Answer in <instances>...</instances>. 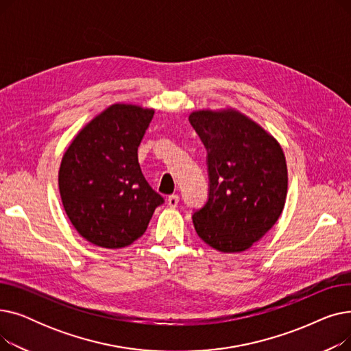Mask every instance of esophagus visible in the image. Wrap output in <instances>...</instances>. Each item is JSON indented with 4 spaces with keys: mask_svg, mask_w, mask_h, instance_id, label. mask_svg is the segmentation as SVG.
Wrapping results in <instances>:
<instances>
[{
    "mask_svg": "<svg viewBox=\"0 0 351 351\" xmlns=\"http://www.w3.org/2000/svg\"><path fill=\"white\" fill-rule=\"evenodd\" d=\"M178 204H179V196H178V195H171V196L168 197V205H169L171 208H176Z\"/></svg>",
    "mask_w": 351,
    "mask_h": 351,
    "instance_id": "obj_1",
    "label": "esophagus"
}]
</instances>
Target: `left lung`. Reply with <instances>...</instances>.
<instances>
[{
  "label": "left lung",
  "mask_w": 351,
  "mask_h": 351,
  "mask_svg": "<svg viewBox=\"0 0 351 351\" xmlns=\"http://www.w3.org/2000/svg\"><path fill=\"white\" fill-rule=\"evenodd\" d=\"M189 121L208 151L209 173L208 202L192 216L195 230L219 252H245L273 228L285 208L282 146L232 108L195 110Z\"/></svg>",
  "instance_id": "obj_1"
}]
</instances>
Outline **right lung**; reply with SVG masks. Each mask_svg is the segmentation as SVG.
I'll return each mask as SVG.
<instances>
[{
	"mask_svg": "<svg viewBox=\"0 0 351 351\" xmlns=\"http://www.w3.org/2000/svg\"><path fill=\"white\" fill-rule=\"evenodd\" d=\"M154 114L132 104L110 105L81 129L62 156V205L92 245L121 249L134 243L163 204L138 162V146Z\"/></svg>",
	"mask_w": 351,
	"mask_h": 351,
	"instance_id": "1",
	"label": "right lung"
}]
</instances>
